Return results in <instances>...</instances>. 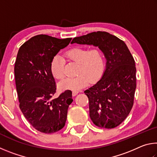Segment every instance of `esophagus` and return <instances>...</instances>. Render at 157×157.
I'll list each match as a JSON object with an SVG mask.
<instances>
[{"mask_svg": "<svg viewBox=\"0 0 157 157\" xmlns=\"http://www.w3.org/2000/svg\"><path fill=\"white\" fill-rule=\"evenodd\" d=\"M79 94L78 91H73V96H75L76 95H78Z\"/></svg>", "mask_w": 157, "mask_h": 157, "instance_id": "1", "label": "esophagus"}]
</instances>
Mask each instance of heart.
<instances>
[{
  "instance_id": "obj_1",
  "label": "heart",
  "mask_w": 157,
  "mask_h": 157,
  "mask_svg": "<svg viewBox=\"0 0 157 157\" xmlns=\"http://www.w3.org/2000/svg\"><path fill=\"white\" fill-rule=\"evenodd\" d=\"M65 57L68 61L78 63V75L68 78L59 84L62 89L78 91L90 82L99 80L105 71V57L102 50L98 46L88 48L86 47H75L66 51ZM66 60L62 56L56 55L53 57L50 68L53 76L57 79L65 77Z\"/></svg>"
}]
</instances>
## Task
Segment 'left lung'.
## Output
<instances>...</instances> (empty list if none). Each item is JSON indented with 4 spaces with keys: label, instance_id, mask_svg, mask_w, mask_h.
<instances>
[{
    "label": "left lung",
    "instance_id": "obj_1",
    "mask_svg": "<svg viewBox=\"0 0 157 157\" xmlns=\"http://www.w3.org/2000/svg\"><path fill=\"white\" fill-rule=\"evenodd\" d=\"M100 48L107 64L99 81L84 94L89 98V115L95 125L112 129L124 121L134 105L136 87L134 57L125 43L107 32L98 31L75 37L71 44Z\"/></svg>",
    "mask_w": 157,
    "mask_h": 157
}]
</instances>
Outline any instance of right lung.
<instances>
[{
  "instance_id": "obj_1",
  "label": "right lung",
  "mask_w": 157,
  "mask_h": 157,
  "mask_svg": "<svg viewBox=\"0 0 157 157\" xmlns=\"http://www.w3.org/2000/svg\"><path fill=\"white\" fill-rule=\"evenodd\" d=\"M71 39L36 35L19 48L15 62L19 107L34 128L45 134L57 132L64 127L68 108L73 102L70 90L51 99L57 85L50 68L53 57Z\"/></svg>"
}]
</instances>
